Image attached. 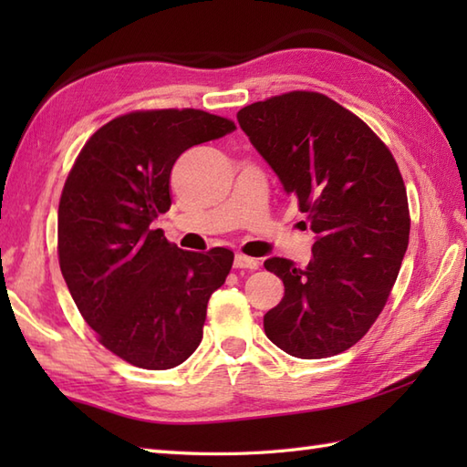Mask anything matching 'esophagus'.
<instances>
[{"label": "esophagus", "mask_w": 467, "mask_h": 467, "mask_svg": "<svg viewBox=\"0 0 467 467\" xmlns=\"http://www.w3.org/2000/svg\"><path fill=\"white\" fill-rule=\"evenodd\" d=\"M234 269H249V271H254L259 269V261L256 259H251V256L246 254H234Z\"/></svg>", "instance_id": "obj_1"}]
</instances>
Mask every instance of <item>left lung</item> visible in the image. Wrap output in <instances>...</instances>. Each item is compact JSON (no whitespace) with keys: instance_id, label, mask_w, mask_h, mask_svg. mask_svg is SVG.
<instances>
[{"instance_id":"8db88e82","label":"left lung","mask_w":467,"mask_h":467,"mask_svg":"<svg viewBox=\"0 0 467 467\" xmlns=\"http://www.w3.org/2000/svg\"><path fill=\"white\" fill-rule=\"evenodd\" d=\"M236 120L317 234L305 269L281 256L265 261L285 285L265 333L299 359L343 353L383 311L408 251L398 162L361 118L319 92L254 102Z\"/></svg>"}]
</instances>
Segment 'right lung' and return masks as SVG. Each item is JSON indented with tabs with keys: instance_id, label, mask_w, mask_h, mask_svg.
<instances>
[{
	"instance_id": "right-lung-1",
	"label": "right lung",
	"mask_w": 467,
	"mask_h": 467,
	"mask_svg": "<svg viewBox=\"0 0 467 467\" xmlns=\"http://www.w3.org/2000/svg\"><path fill=\"white\" fill-rule=\"evenodd\" d=\"M234 128L194 108L118 116L92 134L66 178L64 281L98 341L142 369H172L196 351L208 299L231 273L233 251H182L154 221L172 204L176 158Z\"/></svg>"
}]
</instances>
